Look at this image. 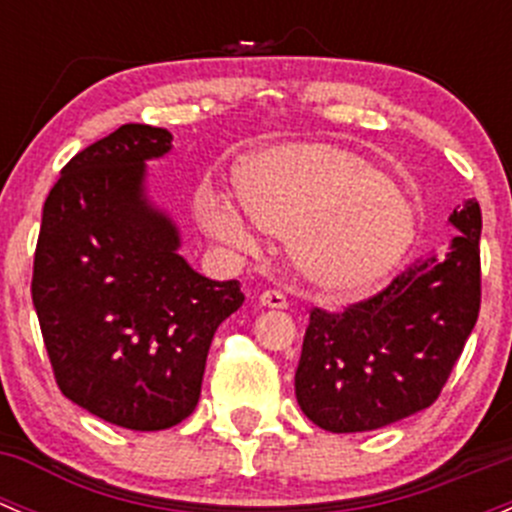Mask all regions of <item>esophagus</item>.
<instances>
[{
    "label": "esophagus",
    "instance_id": "obj_1",
    "mask_svg": "<svg viewBox=\"0 0 512 512\" xmlns=\"http://www.w3.org/2000/svg\"><path fill=\"white\" fill-rule=\"evenodd\" d=\"M260 304L262 307H270V309H287V297L277 289H267V292L260 294Z\"/></svg>",
    "mask_w": 512,
    "mask_h": 512
}]
</instances>
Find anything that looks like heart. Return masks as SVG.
Wrapping results in <instances>:
<instances>
[{
	"mask_svg": "<svg viewBox=\"0 0 512 512\" xmlns=\"http://www.w3.org/2000/svg\"><path fill=\"white\" fill-rule=\"evenodd\" d=\"M237 198L252 223L287 237L312 285L361 292L399 267L416 237L409 198L384 173L332 146H277L240 168ZM200 220L215 240L245 247V220L215 193L200 195Z\"/></svg>",
	"mask_w": 512,
	"mask_h": 512,
	"instance_id": "obj_1",
	"label": "heart"
}]
</instances>
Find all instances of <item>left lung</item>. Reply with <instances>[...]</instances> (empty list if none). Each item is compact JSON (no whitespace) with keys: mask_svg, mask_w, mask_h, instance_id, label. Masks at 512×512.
Returning a JSON list of instances; mask_svg holds the SVG:
<instances>
[{"mask_svg":"<svg viewBox=\"0 0 512 512\" xmlns=\"http://www.w3.org/2000/svg\"><path fill=\"white\" fill-rule=\"evenodd\" d=\"M448 220L461 232L448 255L342 312H309L294 394L319 428L374 431L441 396L480 312V205L466 200Z\"/></svg>","mask_w":512,"mask_h":512,"instance_id":"1","label":"left lung"}]
</instances>
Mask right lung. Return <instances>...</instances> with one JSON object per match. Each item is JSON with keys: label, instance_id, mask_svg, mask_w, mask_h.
I'll return each instance as SVG.
<instances>
[{"label": "right lung", "instance_id": "right-lung-1", "mask_svg": "<svg viewBox=\"0 0 512 512\" xmlns=\"http://www.w3.org/2000/svg\"><path fill=\"white\" fill-rule=\"evenodd\" d=\"M165 128L126 123L76 153L49 190L32 299L61 394L131 431H163L195 411L220 324L240 282L198 275L178 230L143 193Z\"/></svg>", "mask_w": 512, "mask_h": 512}]
</instances>
